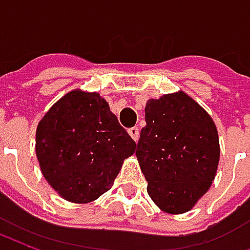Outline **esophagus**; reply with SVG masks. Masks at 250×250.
<instances>
[{
    "mask_svg": "<svg viewBox=\"0 0 250 250\" xmlns=\"http://www.w3.org/2000/svg\"><path fill=\"white\" fill-rule=\"evenodd\" d=\"M128 134H130L131 138L135 142L139 139V128L138 127H131L130 130H128Z\"/></svg>",
    "mask_w": 250,
    "mask_h": 250,
    "instance_id": "1",
    "label": "esophagus"
}]
</instances>
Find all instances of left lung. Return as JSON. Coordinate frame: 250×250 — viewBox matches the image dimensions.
Instances as JSON below:
<instances>
[{
	"instance_id": "left-lung-1",
	"label": "left lung",
	"mask_w": 250,
	"mask_h": 250,
	"mask_svg": "<svg viewBox=\"0 0 250 250\" xmlns=\"http://www.w3.org/2000/svg\"><path fill=\"white\" fill-rule=\"evenodd\" d=\"M136 158L147 193L170 214L186 213L209 190L220 161L214 122L182 91L150 99Z\"/></svg>"
}]
</instances>
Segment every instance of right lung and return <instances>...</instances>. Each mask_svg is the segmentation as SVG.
Wrapping results in <instances>:
<instances>
[{
    "mask_svg": "<svg viewBox=\"0 0 250 250\" xmlns=\"http://www.w3.org/2000/svg\"><path fill=\"white\" fill-rule=\"evenodd\" d=\"M136 143L98 92L71 91L40 120L36 155L62 198L88 204L108 191Z\"/></svg>",
    "mask_w": 250,
    "mask_h": 250,
    "instance_id": "obj_1",
    "label": "right lung"
}]
</instances>
